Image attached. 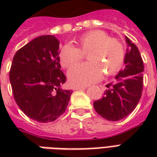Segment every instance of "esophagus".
<instances>
[{"label":"esophagus","mask_w":157,"mask_h":157,"mask_svg":"<svg viewBox=\"0 0 157 157\" xmlns=\"http://www.w3.org/2000/svg\"><path fill=\"white\" fill-rule=\"evenodd\" d=\"M73 90H83V89H86V86H75L72 87Z\"/></svg>","instance_id":"obj_1"}]
</instances>
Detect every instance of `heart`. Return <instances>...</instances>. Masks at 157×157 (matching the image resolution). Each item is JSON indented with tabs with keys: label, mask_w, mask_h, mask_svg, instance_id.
Instances as JSON below:
<instances>
[{
	"label": "heart",
	"mask_w": 157,
	"mask_h": 157,
	"mask_svg": "<svg viewBox=\"0 0 157 157\" xmlns=\"http://www.w3.org/2000/svg\"><path fill=\"white\" fill-rule=\"evenodd\" d=\"M77 47L64 45L59 54V61L63 68L69 69L86 55L90 61L72 67L68 77L73 85L86 86L98 82L103 73L115 74L124 60V45L118 39L109 38L107 33L92 30L76 40Z\"/></svg>",
	"instance_id": "1"
}]
</instances>
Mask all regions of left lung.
<instances>
[{"instance_id": "left-lung-1", "label": "left lung", "mask_w": 157, "mask_h": 157, "mask_svg": "<svg viewBox=\"0 0 157 157\" xmlns=\"http://www.w3.org/2000/svg\"><path fill=\"white\" fill-rule=\"evenodd\" d=\"M129 47L124 58L125 68L116 75V82L106 86L102 98L93 102L99 115L109 121H118L136 108L143 90L144 64L137 46L126 37Z\"/></svg>"}]
</instances>
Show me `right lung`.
<instances>
[{"mask_svg":"<svg viewBox=\"0 0 157 157\" xmlns=\"http://www.w3.org/2000/svg\"><path fill=\"white\" fill-rule=\"evenodd\" d=\"M59 44L55 36L36 38L17 51L9 72L17 104L40 123L55 121L62 115L72 93L60 87L66 77L60 70Z\"/></svg>","mask_w":157,"mask_h":157,"instance_id":"1","label":"right lung"}]
</instances>
